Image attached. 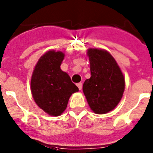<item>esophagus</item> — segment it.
Here are the masks:
<instances>
[{
	"label": "esophagus",
	"mask_w": 153,
	"mask_h": 153,
	"mask_svg": "<svg viewBox=\"0 0 153 153\" xmlns=\"http://www.w3.org/2000/svg\"><path fill=\"white\" fill-rule=\"evenodd\" d=\"M77 87H79V90H82V82H79V83L77 84Z\"/></svg>",
	"instance_id": "obj_1"
}]
</instances>
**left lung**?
<instances>
[{
  "instance_id": "obj_1",
  "label": "left lung",
  "mask_w": 153,
  "mask_h": 153,
  "mask_svg": "<svg viewBox=\"0 0 153 153\" xmlns=\"http://www.w3.org/2000/svg\"><path fill=\"white\" fill-rule=\"evenodd\" d=\"M91 78L86 79L82 91L90 108L97 114L113 110L123 96L124 78L118 64L107 51L89 49Z\"/></svg>"
}]
</instances>
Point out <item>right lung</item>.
I'll return each mask as SVG.
<instances>
[{
    "mask_svg": "<svg viewBox=\"0 0 153 153\" xmlns=\"http://www.w3.org/2000/svg\"><path fill=\"white\" fill-rule=\"evenodd\" d=\"M64 53L48 51L38 60L31 79L33 100L45 112L53 116L66 110L68 100L79 88L60 68Z\"/></svg>",
    "mask_w": 153,
    "mask_h": 153,
    "instance_id": "1",
    "label": "right lung"
}]
</instances>
